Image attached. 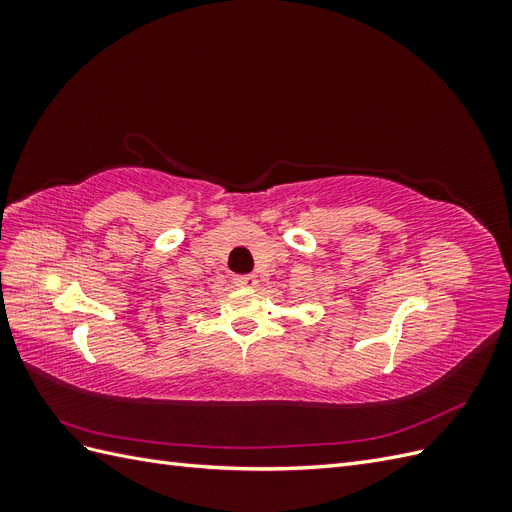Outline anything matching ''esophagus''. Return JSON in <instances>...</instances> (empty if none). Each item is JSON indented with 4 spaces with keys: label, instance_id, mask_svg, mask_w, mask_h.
Returning <instances> with one entry per match:
<instances>
[{
    "label": "esophagus",
    "instance_id": "1",
    "mask_svg": "<svg viewBox=\"0 0 512 512\" xmlns=\"http://www.w3.org/2000/svg\"><path fill=\"white\" fill-rule=\"evenodd\" d=\"M232 282H235L239 288H247V290H252V288H256L258 286V277L256 275H235L232 277Z\"/></svg>",
    "mask_w": 512,
    "mask_h": 512
}]
</instances>
